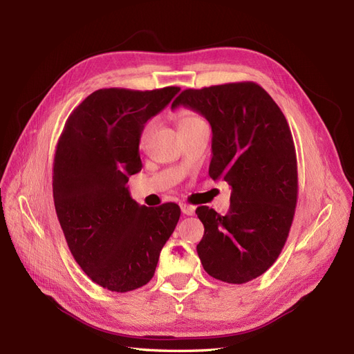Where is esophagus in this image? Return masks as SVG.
<instances>
[{
	"label": "esophagus",
	"instance_id": "obj_1",
	"mask_svg": "<svg viewBox=\"0 0 354 354\" xmlns=\"http://www.w3.org/2000/svg\"><path fill=\"white\" fill-rule=\"evenodd\" d=\"M180 208H181V212H183L185 216H194V214H195V207L189 205V203H180Z\"/></svg>",
	"mask_w": 354,
	"mask_h": 354
}]
</instances>
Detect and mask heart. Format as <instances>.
Masks as SVG:
<instances>
[{
	"instance_id": "obj_1",
	"label": "heart",
	"mask_w": 354,
	"mask_h": 354,
	"mask_svg": "<svg viewBox=\"0 0 354 354\" xmlns=\"http://www.w3.org/2000/svg\"><path fill=\"white\" fill-rule=\"evenodd\" d=\"M201 121H203L202 118H201L199 115L194 113V112H183V113H180V116H178V130H180V131L189 130V128L195 127V125L199 124ZM152 131H153V122L149 121V122L145 124V127L142 128L140 134H138V146H140V147H145V146H146V143H147V140H149V137H151Z\"/></svg>"
}]
</instances>
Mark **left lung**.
<instances>
[{"label":"left lung","mask_w":354,"mask_h":354,"mask_svg":"<svg viewBox=\"0 0 354 354\" xmlns=\"http://www.w3.org/2000/svg\"><path fill=\"white\" fill-rule=\"evenodd\" d=\"M203 115L212 130L209 177L232 187L226 216L198 207L196 246L205 272L246 283L277 260L294 220L298 174L291 130L281 108L252 81L189 88L171 104Z\"/></svg>","instance_id":"8db88e82"}]
</instances>
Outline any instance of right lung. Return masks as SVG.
Returning a JSON list of instances; mask_svg holds the SVG:
<instances>
[{
    "mask_svg": "<svg viewBox=\"0 0 354 354\" xmlns=\"http://www.w3.org/2000/svg\"><path fill=\"white\" fill-rule=\"evenodd\" d=\"M180 87L102 88L69 115L53 162V198L75 261L113 292L146 285L180 207L138 205L125 186L142 169L138 134Z\"/></svg>",
    "mask_w": 354,
    "mask_h": 354,
    "instance_id": "obj_1",
    "label": "right lung"
}]
</instances>
